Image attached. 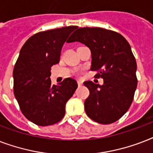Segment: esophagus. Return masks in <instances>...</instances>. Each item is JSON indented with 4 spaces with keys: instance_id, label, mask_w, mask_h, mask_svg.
<instances>
[{
    "instance_id": "34e87169",
    "label": "esophagus",
    "mask_w": 153,
    "mask_h": 153,
    "mask_svg": "<svg viewBox=\"0 0 153 153\" xmlns=\"http://www.w3.org/2000/svg\"><path fill=\"white\" fill-rule=\"evenodd\" d=\"M82 85V82L78 81V86H81Z\"/></svg>"
}]
</instances>
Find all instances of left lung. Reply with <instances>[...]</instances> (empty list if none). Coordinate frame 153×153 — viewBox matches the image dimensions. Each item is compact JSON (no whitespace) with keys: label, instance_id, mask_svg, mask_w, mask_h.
Listing matches in <instances>:
<instances>
[{"label":"left lung","instance_id":"1","mask_svg":"<svg viewBox=\"0 0 153 153\" xmlns=\"http://www.w3.org/2000/svg\"><path fill=\"white\" fill-rule=\"evenodd\" d=\"M75 41L90 48L91 70L97 71L95 78L103 79L102 86L84 82L90 91L85 111L98 123H114L128 111L137 86V62L130 45L121 34L101 27H80L67 42Z\"/></svg>","mask_w":153,"mask_h":153}]
</instances>
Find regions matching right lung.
Here are the masks:
<instances>
[{
    "mask_svg": "<svg viewBox=\"0 0 153 153\" xmlns=\"http://www.w3.org/2000/svg\"><path fill=\"white\" fill-rule=\"evenodd\" d=\"M77 26L39 32L25 42L13 69V91L24 116L37 126H51L65 115L66 103L78 87L67 78L51 85V68L59 62L62 45Z\"/></svg>",
    "mask_w": 153,
    "mask_h": 153,
    "instance_id": "1",
    "label": "right lung"
}]
</instances>
